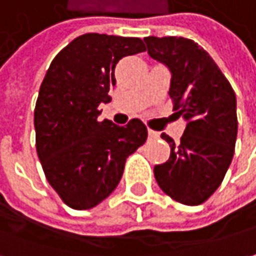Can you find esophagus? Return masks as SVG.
I'll return each instance as SVG.
<instances>
[{"instance_id":"34e87169","label":"esophagus","mask_w":256,"mask_h":256,"mask_svg":"<svg viewBox=\"0 0 256 256\" xmlns=\"http://www.w3.org/2000/svg\"><path fill=\"white\" fill-rule=\"evenodd\" d=\"M148 133H149V138H150V139H158L159 138L158 132H155V130H152V128H149Z\"/></svg>"}]
</instances>
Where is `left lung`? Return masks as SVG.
Segmentation results:
<instances>
[{"label":"left lung","mask_w":256,"mask_h":256,"mask_svg":"<svg viewBox=\"0 0 256 256\" xmlns=\"http://www.w3.org/2000/svg\"><path fill=\"white\" fill-rule=\"evenodd\" d=\"M150 58L171 70L170 97L175 114L187 120L180 144L154 174L160 190L187 206L204 203L222 184L234 154L238 134L236 96L212 56L194 40L144 38Z\"/></svg>","instance_id":"8db88e82"}]
</instances>
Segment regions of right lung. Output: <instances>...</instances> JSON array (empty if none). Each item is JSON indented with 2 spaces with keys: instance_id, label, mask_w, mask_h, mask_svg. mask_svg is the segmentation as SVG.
Returning a JSON list of instances; mask_svg holds the SVG:
<instances>
[{
  "instance_id": "1",
  "label": "right lung",
  "mask_w": 256,
  "mask_h": 256,
  "mask_svg": "<svg viewBox=\"0 0 256 256\" xmlns=\"http://www.w3.org/2000/svg\"><path fill=\"white\" fill-rule=\"evenodd\" d=\"M144 50L139 38L86 33L58 53L44 75L34 108L36 150L46 180L70 208L107 198L128 155L146 142L139 118L126 126L98 122V106L112 101L117 62Z\"/></svg>"
}]
</instances>
